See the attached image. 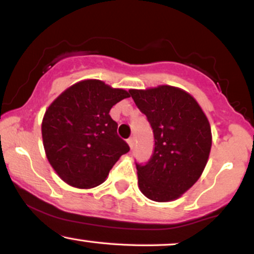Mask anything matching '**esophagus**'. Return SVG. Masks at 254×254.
Wrapping results in <instances>:
<instances>
[{"mask_svg": "<svg viewBox=\"0 0 254 254\" xmlns=\"http://www.w3.org/2000/svg\"><path fill=\"white\" fill-rule=\"evenodd\" d=\"M127 144H129L130 149H132L133 145H135V139H133V137H131V138L127 139Z\"/></svg>", "mask_w": 254, "mask_h": 254, "instance_id": "esophagus-1", "label": "esophagus"}]
</instances>
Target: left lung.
Listing matches in <instances>:
<instances>
[{"label":"left lung","mask_w":254,"mask_h":254,"mask_svg":"<svg viewBox=\"0 0 254 254\" xmlns=\"http://www.w3.org/2000/svg\"><path fill=\"white\" fill-rule=\"evenodd\" d=\"M129 93L147 116L155 139L149 161L136 164L138 188L151 200L171 202L202 176L211 149L210 124L196 99L178 87Z\"/></svg>","instance_id":"1"}]
</instances>
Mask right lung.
<instances>
[{
    "mask_svg": "<svg viewBox=\"0 0 254 254\" xmlns=\"http://www.w3.org/2000/svg\"><path fill=\"white\" fill-rule=\"evenodd\" d=\"M130 94L100 80H83L52 101L42 123L46 157L58 177L77 189L103 184L130 150L117 135L110 110Z\"/></svg>",
    "mask_w": 254,
    "mask_h": 254,
    "instance_id": "right-lung-1",
    "label": "right lung"
}]
</instances>
